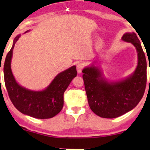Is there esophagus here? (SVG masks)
<instances>
[{"label":"esophagus","instance_id":"obj_1","mask_svg":"<svg viewBox=\"0 0 150 150\" xmlns=\"http://www.w3.org/2000/svg\"><path fill=\"white\" fill-rule=\"evenodd\" d=\"M84 68V64L82 63H79L77 65V71L79 74L82 73V70Z\"/></svg>","mask_w":150,"mask_h":150}]
</instances>
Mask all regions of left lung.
Segmentation results:
<instances>
[{"mask_svg": "<svg viewBox=\"0 0 150 150\" xmlns=\"http://www.w3.org/2000/svg\"><path fill=\"white\" fill-rule=\"evenodd\" d=\"M122 40L131 43L137 51V65L133 73L123 80L109 81L94 63L82 70L89 107L101 118H117L131 111L145 90L147 61L140 40L134 32L125 33Z\"/></svg>", "mask_w": 150, "mask_h": 150, "instance_id": "8db88e82", "label": "left lung"}]
</instances>
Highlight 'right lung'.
I'll use <instances>...</instances> for the list:
<instances>
[{
  "label": "right lung",
  "instance_id": "obj_1",
  "mask_svg": "<svg viewBox=\"0 0 150 150\" xmlns=\"http://www.w3.org/2000/svg\"><path fill=\"white\" fill-rule=\"evenodd\" d=\"M20 37L19 34L15 38L3 67L8 95L15 107L23 114L40 119L53 118L63 108V94L77 76L76 66L73 65L58 74L50 85L42 91L30 90L22 87L17 82L11 70L13 51Z\"/></svg>",
  "mask_w": 150,
  "mask_h": 150
}]
</instances>
